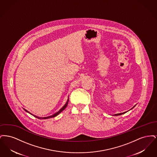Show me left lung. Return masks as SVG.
Segmentation results:
<instances>
[{"label": "left lung", "instance_id": "obj_1", "mask_svg": "<svg viewBox=\"0 0 157 157\" xmlns=\"http://www.w3.org/2000/svg\"><path fill=\"white\" fill-rule=\"evenodd\" d=\"M135 106H134V107H135ZM134 107H133V108H134ZM126 112H123V113H117V114H115V115H115V116L121 115H122V114H124V113H126Z\"/></svg>", "mask_w": 157, "mask_h": 157}]
</instances>
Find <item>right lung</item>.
<instances>
[{
  "label": "right lung",
  "instance_id": "right-lung-1",
  "mask_svg": "<svg viewBox=\"0 0 157 157\" xmlns=\"http://www.w3.org/2000/svg\"><path fill=\"white\" fill-rule=\"evenodd\" d=\"M68 101H69V99H67V103L65 104V105L60 109L59 111H58L57 112H56L55 113H54L53 115H51V116H49V117H37V116H36V115H32L31 113H30V112H29V111H28L27 110H26V109H24V110L25 111H26V112H28L29 113H30V114H31V115H33L35 117H36V118H38V119H40V120H43V119H48V118H53V117H55L56 116H57L58 115H59V114L61 112H62L65 108H66V107L67 106V104H68Z\"/></svg>",
  "mask_w": 157,
  "mask_h": 157
}]
</instances>
